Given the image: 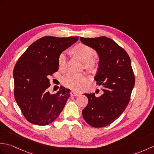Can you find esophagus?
I'll return each mask as SVG.
<instances>
[{"instance_id": "esophagus-1", "label": "esophagus", "mask_w": 154, "mask_h": 154, "mask_svg": "<svg viewBox=\"0 0 154 154\" xmlns=\"http://www.w3.org/2000/svg\"><path fill=\"white\" fill-rule=\"evenodd\" d=\"M79 93H78L77 92H75V91H71V95L73 96V97H77L79 95Z\"/></svg>"}]
</instances>
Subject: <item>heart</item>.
<instances>
[{
    "label": "heart",
    "mask_w": 154,
    "mask_h": 154,
    "mask_svg": "<svg viewBox=\"0 0 154 154\" xmlns=\"http://www.w3.org/2000/svg\"><path fill=\"white\" fill-rule=\"evenodd\" d=\"M75 54L79 57L81 60L85 61L87 67H91L93 65V57L95 56L96 52L92 48L83 44L77 45L73 48ZM67 53L63 51L59 55L58 66L60 69H63L66 63ZM86 80V77L83 73H75L72 72L65 74L62 77V83L65 87L73 89H79L81 84Z\"/></svg>",
    "instance_id": "b5f03b06"
}]
</instances>
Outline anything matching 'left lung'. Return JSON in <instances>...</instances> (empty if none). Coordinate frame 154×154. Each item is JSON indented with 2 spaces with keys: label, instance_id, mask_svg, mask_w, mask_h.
<instances>
[{
  "label": "left lung",
  "instance_id": "obj_1",
  "mask_svg": "<svg viewBox=\"0 0 154 154\" xmlns=\"http://www.w3.org/2000/svg\"><path fill=\"white\" fill-rule=\"evenodd\" d=\"M83 44L96 50L99 65L94 80L103 85L104 93L85 94L88 104L83 110L86 122L94 128H102L115 121L129 103L135 84L131 61L126 51L112 39L105 36L80 38Z\"/></svg>",
  "mask_w": 154,
  "mask_h": 154
}]
</instances>
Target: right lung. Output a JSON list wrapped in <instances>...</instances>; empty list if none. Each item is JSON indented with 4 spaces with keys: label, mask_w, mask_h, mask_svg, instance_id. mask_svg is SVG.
I'll list each match as a JSON object with an SVG mask.
<instances>
[{
    "label": "right lung",
    "mask_w": 154,
    "mask_h": 154,
    "mask_svg": "<svg viewBox=\"0 0 154 154\" xmlns=\"http://www.w3.org/2000/svg\"><path fill=\"white\" fill-rule=\"evenodd\" d=\"M79 37L44 36L28 47L14 68V97L28 122L39 126L51 123L63 110L70 90L61 86L51 94L49 78L58 71V57Z\"/></svg>",
    "instance_id": "add662e5"
}]
</instances>
